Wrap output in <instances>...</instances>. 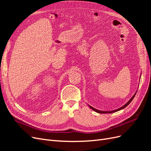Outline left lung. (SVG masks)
Here are the masks:
<instances>
[{"instance_id": "8db88e82", "label": "left lung", "mask_w": 151, "mask_h": 151, "mask_svg": "<svg viewBox=\"0 0 151 151\" xmlns=\"http://www.w3.org/2000/svg\"><path fill=\"white\" fill-rule=\"evenodd\" d=\"M137 93V92H136ZM136 93L134 94V95L133 96H132V98H131V99L129 100V101H128L124 106H123L122 107H121V108H118V109H115V110H113V111H99V110H98V109H95V108H93L92 106H89V107L92 109H93L94 111H95L96 112H97V113H114V112H116V111H119V110H121V109H123V108H125V107H127L128 105H129L130 103H131V101H132V100H133V99L134 98V97H135V94H136Z\"/></svg>"}]
</instances>
